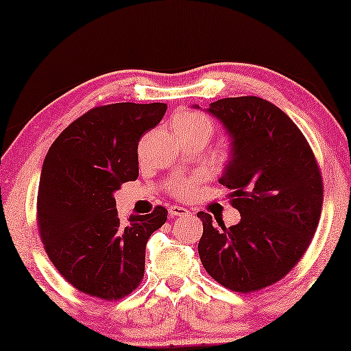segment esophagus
Segmentation results:
<instances>
[{"instance_id":"esophagus-1","label":"esophagus","mask_w":351,"mask_h":351,"mask_svg":"<svg viewBox=\"0 0 351 351\" xmlns=\"http://www.w3.org/2000/svg\"><path fill=\"white\" fill-rule=\"evenodd\" d=\"M170 218H184V216H191V211L187 208H182V206L173 205L169 208Z\"/></svg>"}]
</instances>
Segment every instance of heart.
<instances>
[{"instance_id":"heart-1","label":"heart","mask_w":351,"mask_h":351,"mask_svg":"<svg viewBox=\"0 0 351 351\" xmlns=\"http://www.w3.org/2000/svg\"><path fill=\"white\" fill-rule=\"evenodd\" d=\"M175 132H195L202 130V128H206V130L211 132V124L210 121L206 119L205 116L199 114V112L192 111H184L181 114H178L173 121ZM175 192L180 197L189 195L192 192V182L191 181H180L175 184Z\"/></svg>"}]
</instances>
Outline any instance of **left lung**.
Returning <instances> with one entry per match:
<instances>
[{
    "mask_svg": "<svg viewBox=\"0 0 351 351\" xmlns=\"http://www.w3.org/2000/svg\"><path fill=\"white\" fill-rule=\"evenodd\" d=\"M192 108H200L192 105ZM223 124L229 157L219 182L230 189L239 224L199 211L206 272L235 293L267 288L299 263L318 227L322 173L298 125L274 103L235 97L205 110Z\"/></svg>",
    "mask_w": 351,
    "mask_h": 351,
    "instance_id": "1",
    "label": "left lung"
}]
</instances>
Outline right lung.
Listing matches in <instances>:
<instances>
[{
    "label": "right lung",
    "instance_id": "right-lung-1",
    "mask_svg": "<svg viewBox=\"0 0 351 351\" xmlns=\"http://www.w3.org/2000/svg\"><path fill=\"white\" fill-rule=\"evenodd\" d=\"M165 103L93 108L63 130L44 159L38 223L44 248L68 283L105 300L140 285L146 241L167 210L117 216L114 192L138 178V141L162 121Z\"/></svg>",
    "mask_w": 351,
    "mask_h": 351
}]
</instances>
